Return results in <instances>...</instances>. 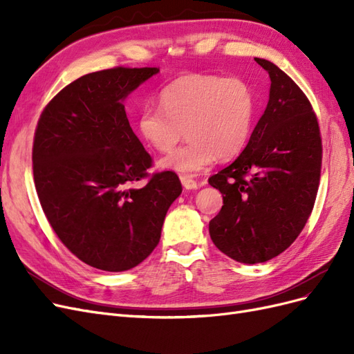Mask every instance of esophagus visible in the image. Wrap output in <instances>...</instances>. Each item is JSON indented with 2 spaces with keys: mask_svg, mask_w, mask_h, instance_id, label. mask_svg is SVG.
<instances>
[{
  "mask_svg": "<svg viewBox=\"0 0 354 354\" xmlns=\"http://www.w3.org/2000/svg\"><path fill=\"white\" fill-rule=\"evenodd\" d=\"M180 181H181V185H183V187L187 190H194V189L199 187L198 181L189 176H180Z\"/></svg>",
  "mask_w": 354,
  "mask_h": 354,
  "instance_id": "1",
  "label": "esophagus"
}]
</instances>
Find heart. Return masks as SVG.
I'll return each instance as SVG.
<instances>
[{
	"label": "heart",
	"mask_w": 354,
	"mask_h": 354,
	"mask_svg": "<svg viewBox=\"0 0 354 354\" xmlns=\"http://www.w3.org/2000/svg\"><path fill=\"white\" fill-rule=\"evenodd\" d=\"M159 107L145 106L137 127L158 152H169L185 134L189 142L159 160L162 169L194 176L217 158L239 155L250 140L255 95L241 78L187 73L159 91Z\"/></svg>",
	"instance_id": "obj_1"
}]
</instances>
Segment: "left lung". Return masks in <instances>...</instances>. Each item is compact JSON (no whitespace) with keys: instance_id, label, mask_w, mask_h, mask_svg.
Returning <instances> with one entry per match:
<instances>
[{"instance_id":"left-lung-1","label":"left lung","mask_w":354,"mask_h":354,"mask_svg":"<svg viewBox=\"0 0 354 354\" xmlns=\"http://www.w3.org/2000/svg\"><path fill=\"white\" fill-rule=\"evenodd\" d=\"M255 62L272 82L266 111L242 153L208 180L223 195L209 236L245 264L269 261L297 239L312 214L322 167L317 118L306 94L274 63Z\"/></svg>"}]
</instances>
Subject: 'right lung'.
<instances>
[{
  "label": "right lung",
  "instance_id": "obj_1",
  "mask_svg": "<svg viewBox=\"0 0 354 354\" xmlns=\"http://www.w3.org/2000/svg\"><path fill=\"white\" fill-rule=\"evenodd\" d=\"M159 68H113L66 85L41 113L32 162L37 194L53 230L81 261L130 270L160 239L167 211L181 194L173 171L142 189L152 158L133 133L124 102Z\"/></svg>",
  "mask_w": 354,
  "mask_h": 354
}]
</instances>
